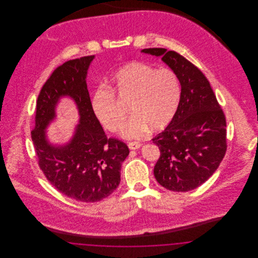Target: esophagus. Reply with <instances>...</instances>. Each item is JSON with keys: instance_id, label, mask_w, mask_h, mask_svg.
Returning <instances> with one entry per match:
<instances>
[{"instance_id": "1", "label": "esophagus", "mask_w": 258, "mask_h": 258, "mask_svg": "<svg viewBox=\"0 0 258 258\" xmlns=\"http://www.w3.org/2000/svg\"><path fill=\"white\" fill-rule=\"evenodd\" d=\"M127 146H128V148H130L131 150H137V149H139V148L141 147V143H140V142H137V141H134V142H130V143L127 144Z\"/></svg>"}]
</instances>
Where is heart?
<instances>
[{"label": "heart", "instance_id": "heart-1", "mask_svg": "<svg viewBox=\"0 0 258 258\" xmlns=\"http://www.w3.org/2000/svg\"><path fill=\"white\" fill-rule=\"evenodd\" d=\"M108 87L110 90L98 88L94 93L92 108L105 128L116 132L122 124L124 111L112 94L122 101L128 100L132 116L121 130L126 138L142 136L149 126L153 131L165 127L173 119L181 97L180 82L174 72L155 70L140 61L120 68L109 79Z\"/></svg>", "mask_w": 258, "mask_h": 258}]
</instances>
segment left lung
<instances>
[{
    "mask_svg": "<svg viewBox=\"0 0 258 258\" xmlns=\"http://www.w3.org/2000/svg\"><path fill=\"white\" fill-rule=\"evenodd\" d=\"M141 52L160 57L181 85L179 105L171 122L153 138L160 151L154 175L169 190L195 189L218 169L225 155V116L208 79L194 63L164 48Z\"/></svg>",
    "mask_w": 258,
    "mask_h": 258,
    "instance_id": "left-lung-1",
    "label": "left lung"
}]
</instances>
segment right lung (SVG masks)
<instances>
[{"instance_id": "obj_1", "label": "right lung", "mask_w": 258, "mask_h": 258, "mask_svg": "<svg viewBox=\"0 0 258 258\" xmlns=\"http://www.w3.org/2000/svg\"><path fill=\"white\" fill-rule=\"evenodd\" d=\"M95 55L66 61L51 74L37 97L32 140L45 177L62 195L81 202H97L118 187L127 146L107 138L96 117L87 88ZM71 98L80 115L74 135L63 145L52 144L46 130L62 98Z\"/></svg>"}]
</instances>
